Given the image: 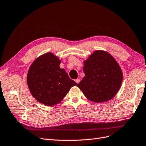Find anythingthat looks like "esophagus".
<instances>
[{"mask_svg": "<svg viewBox=\"0 0 146 146\" xmlns=\"http://www.w3.org/2000/svg\"><path fill=\"white\" fill-rule=\"evenodd\" d=\"M80 79H76V80H75V82L77 83V84H78L79 83H80Z\"/></svg>", "mask_w": 146, "mask_h": 146, "instance_id": "34e87169", "label": "esophagus"}]
</instances>
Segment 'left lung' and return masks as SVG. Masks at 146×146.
Returning <instances> with one entry per match:
<instances>
[{"label": "left lung", "instance_id": "left-lung-1", "mask_svg": "<svg viewBox=\"0 0 146 146\" xmlns=\"http://www.w3.org/2000/svg\"><path fill=\"white\" fill-rule=\"evenodd\" d=\"M83 77L77 86L90 101L103 103L111 100L119 90L123 73L110 53L96 50L84 62Z\"/></svg>", "mask_w": 146, "mask_h": 146}]
</instances>
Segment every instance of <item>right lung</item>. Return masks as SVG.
I'll return each instance as SVG.
<instances>
[{
    "label": "right lung",
    "mask_w": 146,
    "mask_h": 146,
    "mask_svg": "<svg viewBox=\"0 0 146 146\" xmlns=\"http://www.w3.org/2000/svg\"><path fill=\"white\" fill-rule=\"evenodd\" d=\"M61 61L52 53L39 56L30 66L27 84L35 100L46 106L61 102L71 88L77 83L60 67Z\"/></svg>",
    "instance_id": "right-lung-1"
}]
</instances>
